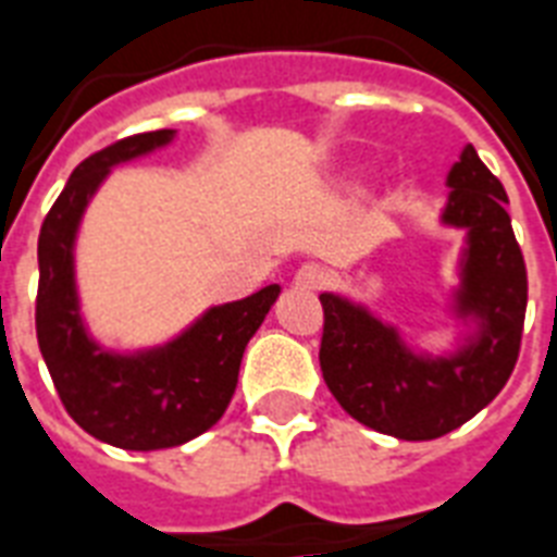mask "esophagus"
<instances>
[{
    "label": "esophagus",
    "mask_w": 557,
    "mask_h": 557,
    "mask_svg": "<svg viewBox=\"0 0 557 557\" xmlns=\"http://www.w3.org/2000/svg\"><path fill=\"white\" fill-rule=\"evenodd\" d=\"M293 284L305 293H313V290H322V284H325V270L319 264H305L296 270L293 275Z\"/></svg>",
    "instance_id": "34e87169"
}]
</instances>
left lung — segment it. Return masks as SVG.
Masks as SVG:
<instances>
[{"mask_svg": "<svg viewBox=\"0 0 557 557\" xmlns=\"http://www.w3.org/2000/svg\"><path fill=\"white\" fill-rule=\"evenodd\" d=\"M442 220L468 230L456 310L480 322L450 357H421L398 331L360 305L322 293L319 366L331 395L360 424L404 442H426L471 421L515 372L525 319V261L506 211V188L473 145L447 174Z\"/></svg>", "mask_w": 557, "mask_h": 557, "instance_id": "1", "label": "left lung"}]
</instances>
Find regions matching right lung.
Instances as JSON below:
<instances>
[{
	"mask_svg": "<svg viewBox=\"0 0 557 557\" xmlns=\"http://www.w3.org/2000/svg\"><path fill=\"white\" fill-rule=\"evenodd\" d=\"M174 131L136 133L86 157L42 220L37 240V343L63 407L86 433L124 450H165L220 421L238 386L244 348L282 287L211 308L183 337L153 351L110 355L86 337L77 310L72 244L110 168L162 148Z\"/></svg>",
	"mask_w": 557,
	"mask_h": 557,
	"instance_id": "1",
	"label": "right lung"
}]
</instances>
